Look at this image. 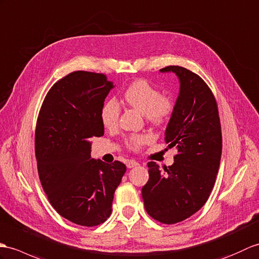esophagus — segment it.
<instances>
[{
	"label": "esophagus",
	"mask_w": 259,
	"mask_h": 259,
	"mask_svg": "<svg viewBox=\"0 0 259 259\" xmlns=\"http://www.w3.org/2000/svg\"><path fill=\"white\" fill-rule=\"evenodd\" d=\"M137 165H139V163H138V162L135 160H129L127 162V167H129V169H131V167H135Z\"/></svg>",
	"instance_id": "esophagus-1"
}]
</instances>
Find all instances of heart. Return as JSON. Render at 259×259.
Instances as JSON below:
<instances>
[{
    "label": "heart",
    "mask_w": 259,
    "mask_h": 259,
    "mask_svg": "<svg viewBox=\"0 0 259 259\" xmlns=\"http://www.w3.org/2000/svg\"><path fill=\"white\" fill-rule=\"evenodd\" d=\"M122 99L129 106L143 112L144 117L150 123L162 125L172 118L176 111V102L166 95H161V92L147 80H136L124 89ZM121 108L116 100H108L101 108L100 118L106 129H115L119 124ZM151 136L146 134H134L127 137L125 146L131 151L138 152L151 142Z\"/></svg>",
    "instance_id": "obj_1"
}]
</instances>
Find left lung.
Here are the masks:
<instances>
[{"mask_svg":"<svg viewBox=\"0 0 259 259\" xmlns=\"http://www.w3.org/2000/svg\"><path fill=\"white\" fill-rule=\"evenodd\" d=\"M161 71H173L181 82L176 111L165 130V141L178 153L164 171L149 162L142 198L153 220L170 225L190 218L208 200L220 167L222 129L218 102L200 76L181 66Z\"/></svg>","mask_w":259,"mask_h":259,"instance_id":"left-lung-1","label":"left lung"}]
</instances>
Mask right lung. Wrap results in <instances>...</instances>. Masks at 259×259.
<instances>
[{"label":"right lung","instance_id":"right-lung-1","mask_svg":"<svg viewBox=\"0 0 259 259\" xmlns=\"http://www.w3.org/2000/svg\"><path fill=\"white\" fill-rule=\"evenodd\" d=\"M112 88L105 74L77 70L48 90L35 129L38 177L51 205L73 223L94 227L111 214L125 164L90 157V140L104 136L100 111Z\"/></svg>","mask_w":259,"mask_h":259}]
</instances>
